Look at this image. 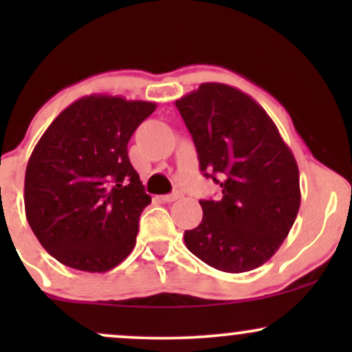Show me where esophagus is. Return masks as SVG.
I'll return each mask as SVG.
<instances>
[{
	"mask_svg": "<svg viewBox=\"0 0 352 352\" xmlns=\"http://www.w3.org/2000/svg\"><path fill=\"white\" fill-rule=\"evenodd\" d=\"M182 199V193L180 192H173V193H168V195H162L160 197V200L164 201V204H172V201Z\"/></svg>",
	"mask_w": 352,
	"mask_h": 352,
	"instance_id": "1",
	"label": "esophagus"
}]
</instances>
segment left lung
<instances>
[{
	"instance_id": "left-lung-1",
	"label": "left lung",
	"mask_w": 352,
	"mask_h": 352,
	"mask_svg": "<svg viewBox=\"0 0 352 352\" xmlns=\"http://www.w3.org/2000/svg\"><path fill=\"white\" fill-rule=\"evenodd\" d=\"M175 106L200 170L221 187L220 200H200L204 218L185 232V245L220 272L258 268L278 252L300 210L293 152L265 109L227 84H201Z\"/></svg>"
}]
</instances>
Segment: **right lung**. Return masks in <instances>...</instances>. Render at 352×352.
Masks as SVG:
<instances>
[{"mask_svg":"<svg viewBox=\"0 0 352 352\" xmlns=\"http://www.w3.org/2000/svg\"><path fill=\"white\" fill-rule=\"evenodd\" d=\"M155 104L94 94L64 109L36 144L24 177V208L39 243L59 263L112 270L134 250L151 204L127 144Z\"/></svg>","mask_w":352,"mask_h":352,"instance_id":"add662e5","label":"right lung"}]
</instances>
